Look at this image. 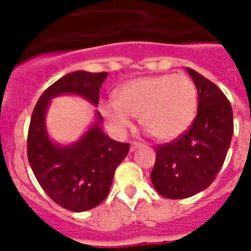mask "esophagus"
Returning <instances> with one entry per match:
<instances>
[{"label": "esophagus", "instance_id": "34e87169", "mask_svg": "<svg viewBox=\"0 0 251 251\" xmlns=\"http://www.w3.org/2000/svg\"><path fill=\"white\" fill-rule=\"evenodd\" d=\"M143 146L142 143H138V142H131V146H130V151H135L136 149L141 148V147Z\"/></svg>", "mask_w": 251, "mask_h": 251}]
</instances>
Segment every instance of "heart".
<instances>
[{
	"label": "heart",
	"mask_w": 251,
	"mask_h": 251,
	"mask_svg": "<svg viewBox=\"0 0 251 251\" xmlns=\"http://www.w3.org/2000/svg\"><path fill=\"white\" fill-rule=\"evenodd\" d=\"M197 90L184 75H158L135 78L120 88L118 102L102 103V113L118 133L131 126V116L159 141L183 135L197 111Z\"/></svg>",
	"instance_id": "b5f03b06"
}]
</instances>
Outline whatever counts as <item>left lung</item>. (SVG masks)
I'll use <instances>...</instances> for the list:
<instances>
[{"label": "left lung", "instance_id": "obj_1", "mask_svg": "<svg viewBox=\"0 0 251 251\" xmlns=\"http://www.w3.org/2000/svg\"><path fill=\"white\" fill-rule=\"evenodd\" d=\"M187 72L198 91L197 116L183 135L156 147L151 175L155 191L169 199L207 188L224 165L233 135V111L224 92L196 70Z\"/></svg>", "mask_w": 251, "mask_h": 251}]
</instances>
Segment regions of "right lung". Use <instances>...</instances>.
Masks as SVG:
<instances>
[{"instance_id":"add662e5","label":"right lung","mask_w":251,"mask_h":251,"mask_svg":"<svg viewBox=\"0 0 251 251\" xmlns=\"http://www.w3.org/2000/svg\"><path fill=\"white\" fill-rule=\"evenodd\" d=\"M108 73L78 70L60 77L37 100L27 132V160L40 186L54 203L74 212L100 205L109 193L114 173L126 158L128 143L103 133V119L97 121L70 146L55 144L48 137L45 116L50 100L60 95H77L97 107L100 90Z\"/></svg>"}]
</instances>
